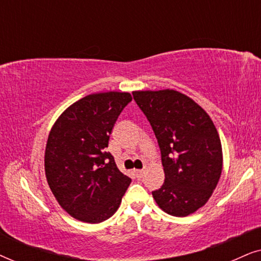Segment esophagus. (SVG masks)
Here are the masks:
<instances>
[{"instance_id":"34e87169","label":"esophagus","mask_w":261,"mask_h":261,"mask_svg":"<svg viewBox=\"0 0 261 261\" xmlns=\"http://www.w3.org/2000/svg\"><path fill=\"white\" fill-rule=\"evenodd\" d=\"M134 176L138 178V179H140V178H142V176H144V171L142 170H135L134 171Z\"/></svg>"}]
</instances>
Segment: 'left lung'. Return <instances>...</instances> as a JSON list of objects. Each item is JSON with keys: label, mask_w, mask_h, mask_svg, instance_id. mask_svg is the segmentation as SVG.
I'll list each match as a JSON object with an SVG mask.
<instances>
[{"label": "left lung", "mask_w": 261, "mask_h": 261, "mask_svg": "<svg viewBox=\"0 0 261 261\" xmlns=\"http://www.w3.org/2000/svg\"><path fill=\"white\" fill-rule=\"evenodd\" d=\"M162 154L165 180L152 191L164 212L184 217L208 202L222 171V146L208 114L176 90L134 91Z\"/></svg>", "instance_id": "8db88e82"}]
</instances>
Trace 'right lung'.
Segmentation results:
<instances>
[{
	"label": "right lung",
	"instance_id": "obj_1",
	"mask_svg": "<svg viewBox=\"0 0 261 261\" xmlns=\"http://www.w3.org/2000/svg\"><path fill=\"white\" fill-rule=\"evenodd\" d=\"M132 96L99 92L70 106L53 124L45 151V173L60 206L74 219L99 223L120 206L132 179L107 152L117 117Z\"/></svg>",
	"mask_w": 261,
	"mask_h": 261
}]
</instances>
